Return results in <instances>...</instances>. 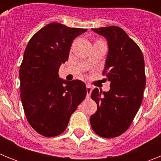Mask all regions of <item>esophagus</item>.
<instances>
[{
	"mask_svg": "<svg viewBox=\"0 0 161 161\" xmlns=\"http://www.w3.org/2000/svg\"><path fill=\"white\" fill-rule=\"evenodd\" d=\"M86 93H87V97H89L91 95V93H92V86L90 85H86Z\"/></svg>",
	"mask_w": 161,
	"mask_h": 161,
	"instance_id": "1",
	"label": "esophagus"
}]
</instances>
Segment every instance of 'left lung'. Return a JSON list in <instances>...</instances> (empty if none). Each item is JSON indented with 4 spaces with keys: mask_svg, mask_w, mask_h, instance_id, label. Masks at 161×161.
I'll use <instances>...</instances> for the list:
<instances>
[{
    "mask_svg": "<svg viewBox=\"0 0 161 161\" xmlns=\"http://www.w3.org/2000/svg\"><path fill=\"white\" fill-rule=\"evenodd\" d=\"M92 31L107 41L103 74L110 82V89L102 92L96 88L92 92L97 109L91 115L90 124L101 137H117L128 129L142 103L146 85L144 59L140 48L120 27Z\"/></svg>",
    "mask_w": 161,
    "mask_h": 161,
    "instance_id": "1",
    "label": "left lung"
}]
</instances>
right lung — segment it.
I'll list each match as a JSON object with an SVG mask.
<instances>
[{
    "label": "right lung",
    "mask_w": 161,
    "mask_h": 161,
    "mask_svg": "<svg viewBox=\"0 0 161 161\" xmlns=\"http://www.w3.org/2000/svg\"><path fill=\"white\" fill-rule=\"evenodd\" d=\"M85 31L52 22L39 30L25 47L19 70L21 100L30 125L42 136L63 133L86 96L83 81H68L59 76L72 42Z\"/></svg>",
    "instance_id": "obj_1"
}]
</instances>
